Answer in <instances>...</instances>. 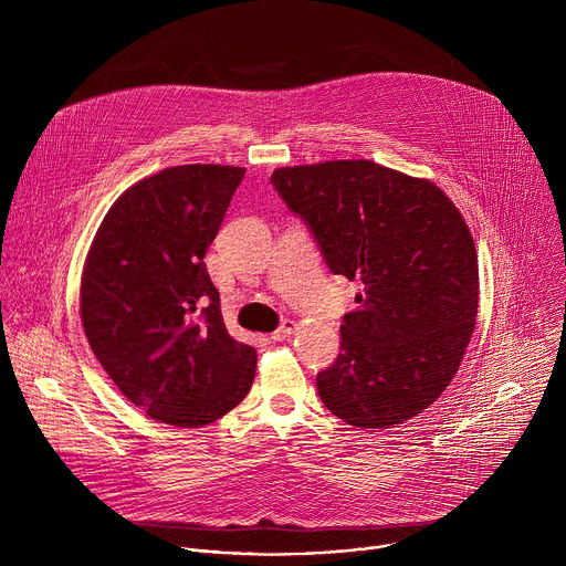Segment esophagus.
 I'll use <instances>...</instances> for the list:
<instances>
[{"mask_svg": "<svg viewBox=\"0 0 566 566\" xmlns=\"http://www.w3.org/2000/svg\"><path fill=\"white\" fill-rule=\"evenodd\" d=\"M295 332V322L293 319H284L282 325L271 334V340H275V343H282V340H286V338H291V334Z\"/></svg>", "mask_w": 566, "mask_h": 566, "instance_id": "esophagus-1", "label": "esophagus"}]
</instances>
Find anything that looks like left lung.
<instances>
[{
    "mask_svg": "<svg viewBox=\"0 0 566 566\" xmlns=\"http://www.w3.org/2000/svg\"><path fill=\"white\" fill-rule=\"evenodd\" d=\"M329 271L360 280L340 354L315 376L325 408L356 428L408 421L441 396L470 343L479 271L472 234L430 181L374 160H327L271 177Z\"/></svg>",
    "mask_w": 566,
    "mask_h": 566,
    "instance_id": "left-lung-1",
    "label": "left lung"
}]
</instances>
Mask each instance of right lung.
I'll list each match as a JSON object with an SVG mask.
<instances>
[{
	"mask_svg": "<svg viewBox=\"0 0 566 566\" xmlns=\"http://www.w3.org/2000/svg\"><path fill=\"white\" fill-rule=\"evenodd\" d=\"M244 175L160 170L116 199L90 249L85 336L114 385L160 423L208 426L253 385L258 352L228 334L203 262Z\"/></svg>",
	"mask_w": 566,
	"mask_h": 566,
	"instance_id": "add662e5",
	"label": "right lung"
}]
</instances>
